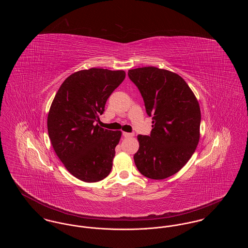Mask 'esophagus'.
<instances>
[{
  "label": "esophagus",
  "mask_w": 248,
  "mask_h": 248,
  "mask_svg": "<svg viewBox=\"0 0 248 248\" xmlns=\"http://www.w3.org/2000/svg\"><path fill=\"white\" fill-rule=\"evenodd\" d=\"M123 136H124V138H131V137H133V136H134V134H133V133H126V132H123Z\"/></svg>",
  "instance_id": "1"
}]
</instances>
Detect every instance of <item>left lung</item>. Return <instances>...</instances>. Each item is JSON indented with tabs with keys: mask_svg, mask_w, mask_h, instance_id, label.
I'll list each match as a JSON object with an SVG mask.
<instances>
[{
	"mask_svg": "<svg viewBox=\"0 0 248 248\" xmlns=\"http://www.w3.org/2000/svg\"><path fill=\"white\" fill-rule=\"evenodd\" d=\"M141 94L146 112L153 117L150 136L140 135L134 155L143 176L164 179L188 163L200 138L199 103L187 83L176 73L144 67L128 71Z\"/></svg>",
	"mask_w": 248,
	"mask_h": 248,
	"instance_id": "1",
	"label": "left lung"
}]
</instances>
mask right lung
I'll list each match as a JSON object with an SVG mask.
<instances>
[{
	"label": "right lung",
	"mask_w": 248,
	"mask_h": 248,
	"mask_svg": "<svg viewBox=\"0 0 248 248\" xmlns=\"http://www.w3.org/2000/svg\"><path fill=\"white\" fill-rule=\"evenodd\" d=\"M124 78V71H77L63 82L52 102L47 117L52 146L71 175L85 182L102 180L111 170L122 133L95 123Z\"/></svg>",
	"instance_id": "add662e5"
}]
</instances>
